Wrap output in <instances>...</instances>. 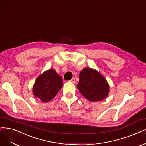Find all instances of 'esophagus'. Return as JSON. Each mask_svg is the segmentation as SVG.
I'll return each mask as SVG.
<instances>
[{
    "mask_svg": "<svg viewBox=\"0 0 146 146\" xmlns=\"http://www.w3.org/2000/svg\"><path fill=\"white\" fill-rule=\"evenodd\" d=\"M70 82H72V83L74 84V83H75V82H76V81H75V79H74V78H72L71 80H70Z\"/></svg>",
    "mask_w": 146,
    "mask_h": 146,
    "instance_id": "34e87169",
    "label": "esophagus"
}]
</instances>
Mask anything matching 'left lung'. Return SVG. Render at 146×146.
I'll use <instances>...</instances> for the list:
<instances>
[{
	"label": "left lung",
	"mask_w": 146,
	"mask_h": 146,
	"mask_svg": "<svg viewBox=\"0 0 146 146\" xmlns=\"http://www.w3.org/2000/svg\"><path fill=\"white\" fill-rule=\"evenodd\" d=\"M77 88L86 99L90 102L102 101L110 93V85L98 71L86 67L80 71Z\"/></svg>",
	"instance_id": "1"
}]
</instances>
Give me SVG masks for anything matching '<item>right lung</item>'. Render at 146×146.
I'll return each instance as SVG.
<instances>
[{
    "label": "right lung",
    "mask_w": 146,
    "mask_h": 146,
    "mask_svg": "<svg viewBox=\"0 0 146 146\" xmlns=\"http://www.w3.org/2000/svg\"><path fill=\"white\" fill-rule=\"evenodd\" d=\"M62 79L54 69H48L36 78L32 88L35 98L42 102H48L62 87Z\"/></svg>",
    "instance_id": "right-lung-1"
}]
</instances>
